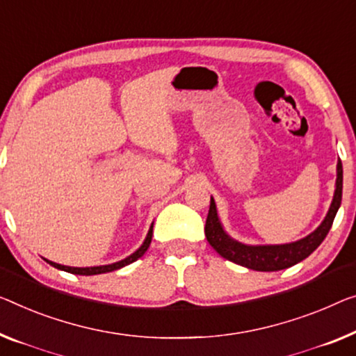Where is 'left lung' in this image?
<instances>
[{
	"label": "left lung",
	"instance_id": "8db88e82",
	"mask_svg": "<svg viewBox=\"0 0 356 356\" xmlns=\"http://www.w3.org/2000/svg\"><path fill=\"white\" fill-rule=\"evenodd\" d=\"M342 163H337V180H336V192L331 203V208L327 211L325 220L318 229L310 233L309 236L302 238L296 243L289 245H275V246H248L241 245L227 235L222 229L219 217H217L216 203L211 198V206L206 219L204 233L208 238L209 245L220 254L227 261H232L243 267H248L257 272H277L293 267L310 256L315 249L321 245L327 233H330L334 217L337 214L339 206L342 201Z\"/></svg>",
	"mask_w": 356,
	"mask_h": 356
}]
</instances>
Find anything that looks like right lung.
Here are the masks:
<instances>
[{
  "label": "right lung",
  "instance_id": "obj_1",
  "mask_svg": "<svg viewBox=\"0 0 356 356\" xmlns=\"http://www.w3.org/2000/svg\"><path fill=\"white\" fill-rule=\"evenodd\" d=\"M152 235H153V225L150 227V232H148V235L145 238L144 245H142L139 249L134 254H131L129 257L123 259V261L120 262H115V264H110V265H100V267H86V268H79V267H67V265H60V264H56V262H49L52 267L63 270V272H68V273H73V275H99V273H107V272H113V270H118L121 267H124V265H129L132 262H136L137 259L142 257L145 254V251L150 246L152 243Z\"/></svg>",
  "mask_w": 356,
  "mask_h": 356
}]
</instances>
